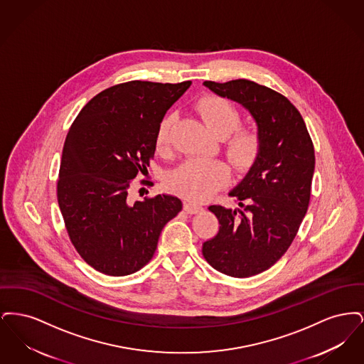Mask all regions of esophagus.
<instances>
[{
    "instance_id": "1",
    "label": "esophagus",
    "mask_w": 364,
    "mask_h": 364,
    "mask_svg": "<svg viewBox=\"0 0 364 364\" xmlns=\"http://www.w3.org/2000/svg\"><path fill=\"white\" fill-rule=\"evenodd\" d=\"M184 210H186L188 214H196V213L202 211L203 208H202L200 205H198V203H193V202H186V203H184Z\"/></svg>"
}]
</instances>
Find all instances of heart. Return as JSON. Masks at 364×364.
<instances>
[{
    "label": "heart",
    "mask_w": 364,
    "mask_h": 364,
    "mask_svg": "<svg viewBox=\"0 0 364 364\" xmlns=\"http://www.w3.org/2000/svg\"><path fill=\"white\" fill-rule=\"evenodd\" d=\"M196 109L211 132L224 136V150L236 169L248 168L259 156L262 135L254 127H239L242 114L239 109L225 98L208 95L196 102ZM173 114H165L158 124L156 144L159 151L171 146ZM228 178V166L221 159L190 158L184 161L169 177L174 190L191 200L202 202L221 190Z\"/></svg>",
    "instance_id": "obj_1"
}]
</instances>
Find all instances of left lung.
<instances>
[{
  "label": "left lung",
  "instance_id": "obj_1",
  "mask_svg": "<svg viewBox=\"0 0 364 364\" xmlns=\"http://www.w3.org/2000/svg\"><path fill=\"white\" fill-rule=\"evenodd\" d=\"M203 85L248 109L262 135L259 156L229 192L239 208H208L220 230L202 247L215 270L251 277L272 267L297 235L311 196L314 144L300 112L277 91L245 79Z\"/></svg>",
  "mask_w": 364,
  "mask_h": 364
}]
</instances>
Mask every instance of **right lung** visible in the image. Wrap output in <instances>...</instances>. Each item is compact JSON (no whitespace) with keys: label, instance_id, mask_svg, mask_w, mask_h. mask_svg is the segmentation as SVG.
Instances as JSON below:
<instances>
[{"label":"right lung","instance_id":"right-lung-1","mask_svg":"<svg viewBox=\"0 0 364 364\" xmlns=\"http://www.w3.org/2000/svg\"><path fill=\"white\" fill-rule=\"evenodd\" d=\"M190 86L191 80H132L109 87L70 125L57 200L70 242L100 273L122 277L140 270L153 258L164 226L183 208L178 198L164 193L134 202L129 191L154 158L158 124Z\"/></svg>","mask_w":364,"mask_h":364}]
</instances>
